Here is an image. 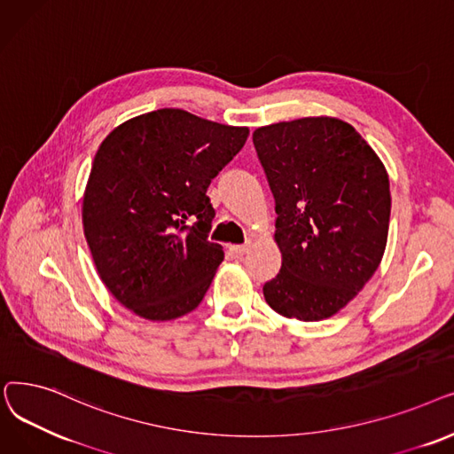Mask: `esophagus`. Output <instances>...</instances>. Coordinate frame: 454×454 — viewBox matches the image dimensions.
<instances>
[{"mask_svg":"<svg viewBox=\"0 0 454 454\" xmlns=\"http://www.w3.org/2000/svg\"><path fill=\"white\" fill-rule=\"evenodd\" d=\"M229 249L234 253V254H246L249 249H251V242H247V244H232V246H229Z\"/></svg>","mask_w":454,"mask_h":454,"instance_id":"1","label":"esophagus"}]
</instances>
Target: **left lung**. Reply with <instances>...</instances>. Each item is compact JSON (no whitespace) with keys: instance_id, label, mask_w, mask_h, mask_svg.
<instances>
[{"instance_id":"left-lung-1","label":"left lung","mask_w":454,"mask_h":454,"mask_svg":"<svg viewBox=\"0 0 454 454\" xmlns=\"http://www.w3.org/2000/svg\"><path fill=\"white\" fill-rule=\"evenodd\" d=\"M253 144L275 198L283 266L264 285L280 316L321 321L377 271L390 227V179L355 127L309 116L254 129Z\"/></svg>"}]
</instances>
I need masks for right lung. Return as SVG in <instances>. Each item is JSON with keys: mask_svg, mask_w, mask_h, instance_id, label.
Instances as JSON below:
<instances>
[{"mask_svg": "<svg viewBox=\"0 0 454 454\" xmlns=\"http://www.w3.org/2000/svg\"><path fill=\"white\" fill-rule=\"evenodd\" d=\"M247 135V127L159 109L101 142L82 196V231L101 283L127 310L171 321L198 309L223 261V247L207 240V188Z\"/></svg>", "mask_w": 454, "mask_h": 454, "instance_id": "1", "label": "right lung"}]
</instances>
